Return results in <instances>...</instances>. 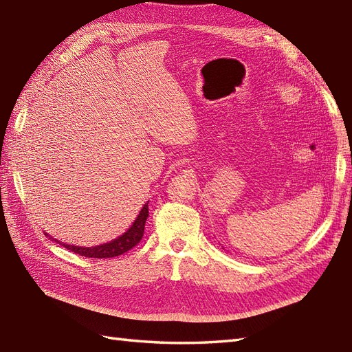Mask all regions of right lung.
<instances>
[{"label":"right lung","mask_w":352,"mask_h":352,"mask_svg":"<svg viewBox=\"0 0 352 352\" xmlns=\"http://www.w3.org/2000/svg\"><path fill=\"white\" fill-rule=\"evenodd\" d=\"M146 219H148V202L144 204V207L141 208V211H139V214L135 219V222L130 225V228L124 234H121L120 236H117V239H113V240H111L108 243L97 244V246H91V248L73 246V244L61 243L58 240H55V239H52V236H49V239H51L55 243L61 244L63 248L78 253V255H80V256H87V258H113V256H118V255H121V253H124V252L130 250L132 248H135L136 244L141 241L142 235H144V228H145Z\"/></svg>","instance_id":"obj_1"}]
</instances>
